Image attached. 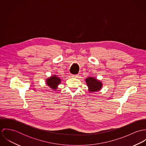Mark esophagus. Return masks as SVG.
<instances>
[{
	"label": "esophagus",
	"mask_w": 146,
	"mask_h": 146,
	"mask_svg": "<svg viewBox=\"0 0 146 146\" xmlns=\"http://www.w3.org/2000/svg\"><path fill=\"white\" fill-rule=\"evenodd\" d=\"M72 78H78V75H72L71 76Z\"/></svg>",
	"instance_id": "34e87169"
}]
</instances>
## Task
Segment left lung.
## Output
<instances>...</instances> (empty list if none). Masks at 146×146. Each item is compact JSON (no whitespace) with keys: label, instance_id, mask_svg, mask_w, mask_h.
<instances>
[{"label":"left lung","instance_id":"left-lung-1","mask_svg":"<svg viewBox=\"0 0 146 146\" xmlns=\"http://www.w3.org/2000/svg\"><path fill=\"white\" fill-rule=\"evenodd\" d=\"M85 82L88 88V91L90 92L100 91L103 86L101 81L94 77H88L85 79Z\"/></svg>","mask_w":146,"mask_h":146}]
</instances>
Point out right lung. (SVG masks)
I'll use <instances>...</instances> for the list:
<instances>
[{"instance_id":"obj_1","label":"right lung","mask_w":146,"mask_h":146,"mask_svg":"<svg viewBox=\"0 0 146 146\" xmlns=\"http://www.w3.org/2000/svg\"><path fill=\"white\" fill-rule=\"evenodd\" d=\"M46 84L53 90H56L58 89V86L61 82V79L58 77L56 75H53L47 78L45 80Z\"/></svg>"}]
</instances>
